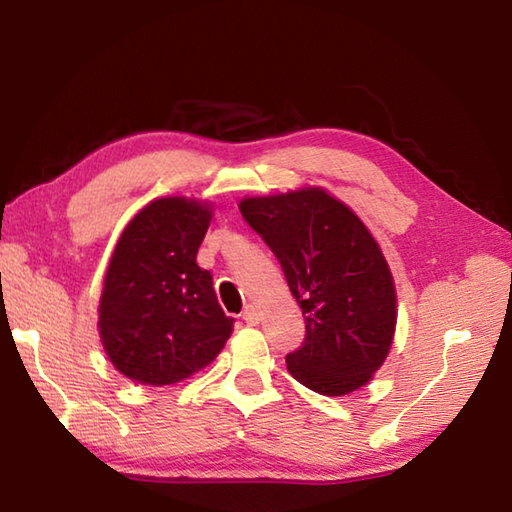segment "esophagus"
<instances>
[{
  "label": "esophagus",
  "instance_id": "1",
  "mask_svg": "<svg viewBox=\"0 0 512 512\" xmlns=\"http://www.w3.org/2000/svg\"><path fill=\"white\" fill-rule=\"evenodd\" d=\"M242 319H244L248 325H257L259 319H262V317H259V310H257L255 306H246L244 312H242Z\"/></svg>",
  "mask_w": 512,
  "mask_h": 512
}]
</instances>
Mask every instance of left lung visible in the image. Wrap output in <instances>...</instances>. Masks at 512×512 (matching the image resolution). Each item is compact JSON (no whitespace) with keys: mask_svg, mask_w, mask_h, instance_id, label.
<instances>
[{"mask_svg":"<svg viewBox=\"0 0 512 512\" xmlns=\"http://www.w3.org/2000/svg\"><path fill=\"white\" fill-rule=\"evenodd\" d=\"M239 211L279 259L306 319V339L286 356L292 378L323 396L363 387L396 328L394 279L372 233L321 189L248 198Z\"/></svg>","mask_w":512,"mask_h":512,"instance_id":"1","label":"left lung"}]
</instances>
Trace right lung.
<instances>
[{
    "label": "right lung",
    "instance_id": "1",
    "mask_svg": "<svg viewBox=\"0 0 512 512\" xmlns=\"http://www.w3.org/2000/svg\"><path fill=\"white\" fill-rule=\"evenodd\" d=\"M209 222L206 204L162 198L147 204L118 239L99 328L114 367L136 383H178L209 365L233 332L213 275L195 264Z\"/></svg>",
    "mask_w": 512,
    "mask_h": 512
}]
</instances>
